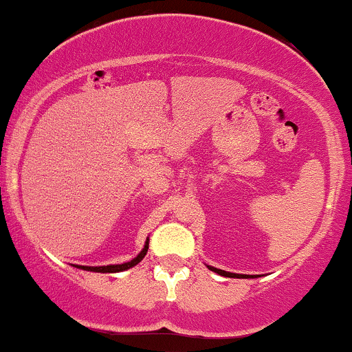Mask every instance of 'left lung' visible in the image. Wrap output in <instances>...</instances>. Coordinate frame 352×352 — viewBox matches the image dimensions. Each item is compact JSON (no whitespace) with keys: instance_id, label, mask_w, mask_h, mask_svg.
<instances>
[{"instance_id":"obj_1","label":"left lung","mask_w":352,"mask_h":352,"mask_svg":"<svg viewBox=\"0 0 352 352\" xmlns=\"http://www.w3.org/2000/svg\"><path fill=\"white\" fill-rule=\"evenodd\" d=\"M210 270H213V272H217V274H219V275H224V277H239V278H243V277H244V275H239V274L224 272V270H221V269H217V267H210Z\"/></svg>"}]
</instances>
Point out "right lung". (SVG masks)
I'll list each match as a JSON object with an SVG mask.
<instances>
[{
	"instance_id": "obj_1",
	"label": "right lung",
	"mask_w": 352,
	"mask_h": 352,
	"mask_svg": "<svg viewBox=\"0 0 352 352\" xmlns=\"http://www.w3.org/2000/svg\"><path fill=\"white\" fill-rule=\"evenodd\" d=\"M147 249H149V243H146L141 254H138V257H134L133 261L124 262V264H116V265H103V267H87V265H78V269L83 270H91V272H121V270H128L134 267L135 264H139L144 259V256L147 254Z\"/></svg>"
}]
</instances>
